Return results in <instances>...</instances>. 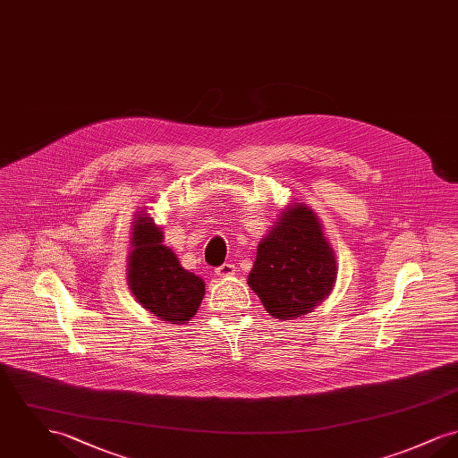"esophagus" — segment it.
<instances>
[{"label": "esophagus", "instance_id": "1", "mask_svg": "<svg viewBox=\"0 0 458 458\" xmlns=\"http://www.w3.org/2000/svg\"><path fill=\"white\" fill-rule=\"evenodd\" d=\"M215 273L218 275L219 278L232 276V275H235V266H233V264H230V262H225V264H221L219 267L215 269Z\"/></svg>", "mask_w": 458, "mask_h": 458}]
</instances>
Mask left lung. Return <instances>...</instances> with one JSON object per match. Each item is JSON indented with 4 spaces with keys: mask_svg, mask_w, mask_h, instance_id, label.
<instances>
[{
    "mask_svg": "<svg viewBox=\"0 0 458 458\" xmlns=\"http://www.w3.org/2000/svg\"><path fill=\"white\" fill-rule=\"evenodd\" d=\"M336 280V259L312 209L293 202L258 245L249 286L276 319H295L321 304Z\"/></svg>",
    "mask_w": 458,
    "mask_h": 458,
    "instance_id": "obj_1",
    "label": "left lung"
}]
</instances>
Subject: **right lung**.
<instances>
[{"label":"right lung","mask_w":458,"mask_h":458,"mask_svg":"<svg viewBox=\"0 0 458 458\" xmlns=\"http://www.w3.org/2000/svg\"><path fill=\"white\" fill-rule=\"evenodd\" d=\"M137 215L131 228L129 288L137 302L170 325L196 316L204 297V282L183 269L174 250L163 245V232L149 213Z\"/></svg>","instance_id":"1"}]
</instances>
